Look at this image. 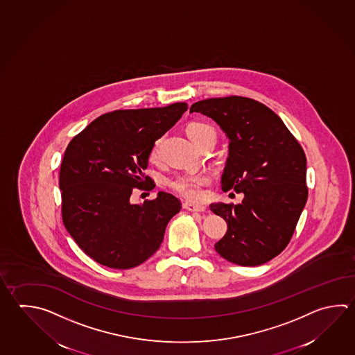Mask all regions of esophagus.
Returning a JSON list of instances; mask_svg holds the SVG:
<instances>
[{"label":"esophagus","mask_w":355,"mask_h":355,"mask_svg":"<svg viewBox=\"0 0 355 355\" xmlns=\"http://www.w3.org/2000/svg\"><path fill=\"white\" fill-rule=\"evenodd\" d=\"M183 207L188 209V211H191V212H206V207L205 206L194 205V203H191V202L183 203Z\"/></svg>","instance_id":"1"}]
</instances>
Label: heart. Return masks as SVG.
<instances>
[{
    "mask_svg": "<svg viewBox=\"0 0 355 355\" xmlns=\"http://www.w3.org/2000/svg\"><path fill=\"white\" fill-rule=\"evenodd\" d=\"M188 137L193 141L197 147H201L203 143L207 141H216V133L214 128L201 121H193L188 124ZM162 139L154 143L153 148L150 150V161H158L159 152H161ZM208 182V178L205 174H182L174 177L169 181V187L173 189L175 193L180 194L188 200H200L202 197V187Z\"/></svg>",
    "mask_w": 355,
    "mask_h": 355,
    "instance_id": "1",
    "label": "heart"
}]
</instances>
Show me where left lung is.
Wrapping results in <instances>:
<instances>
[{
	"mask_svg": "<svg viewBox=\"0 0 355 355\" xmlns=\"http://www.w3.org/2000/svg\"><path fill=\"white\" fill-rule=\"evenodd\" d=\"M194 112L212 118L230 139L222 189L245 194L240 205L209 206L227 222L214 250L241 266L270 261L288 246L308 200L304 149L280 116L254 99L211 98L192 104Z\"/></svg>",
	"mask_w": 355,
	"mask_h": 355,
	"instance_id": "8db88e82",
	"label": "left lung"
}]
</instances>
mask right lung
Instances as JSON below:
<instances>
[{"instance_id":"right-lung-1","label":"right lung","mask_w":355,"mask_h":355,"mask_svg":"<svg viewBox=\"0 0 355 355\" xmlns=\"http://www.w3.org/2000/svg\"><path fill=\"white\" fill-rule=\"evenodd\" d=\"M186 103L103 114L70 141L61 162V216L78 246L107 268H132L161 248L168 222L181 211L173 194L133 205L154 143L180 121Z\"/></svg>"}]
</instances>
